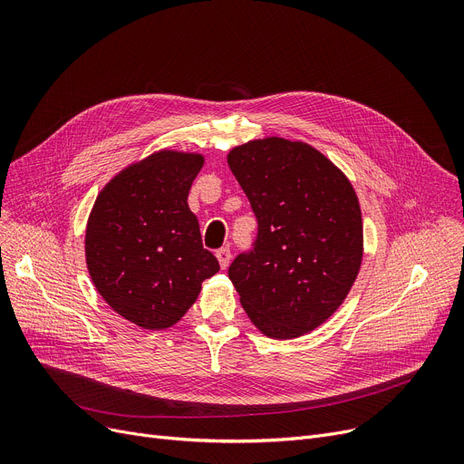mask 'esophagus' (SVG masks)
<instances>
[{
	"label": "esophagus",
	"instance_id": "obj_1",
	"mask_svg": "<svg viewBox=\"0 0 464 464\" xmlns=\"http://www.w3.org/2000/svg\"><path fill=\"white\" fill-rule=\"evenodd\" d=\"M216 257H218V261H219V266H222V269H227L229 261H231V250H229V248H219V250L216 252Z\"/></svg>",
	"mask_w": 464,
	"mask_h": 464
}]
</instances>
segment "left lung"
I'll list each match as a JSON object with an SVG mask.
<instances>
[{"instance_id":"obj_1","label":"left lung","mask_w":464,"mask_h":464,"mask_svg":"<svg viewBox=\"0 0 464 464\" xmlns=\"http://www.w3.org/2000/svg\"><path fill=\"white\" fill-rule=\"evenodd\" d=\"M257 218L252 250L229 280L252 324L285 340L329 320L362 259V219L350 180L306 142L250 140L227 156Z\"/></svg>"}]
</instances>
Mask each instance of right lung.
<instances>
[{"instance_id":"1","label":"right lung","mask_w":464,"mask_h":464,"mask_svg":"<svg viewBox=\"0 0 464 464\" xmlns=\"http://www.w3.org/2000/svg\"><path fill=\"white\" fill-rule=\"evenodd\" d=\"M203 156L161 150L130 165L97 195L86 263L112 310L142 329L175 325L219 271L188 207Z\"/></svg>"}]
</instances>
